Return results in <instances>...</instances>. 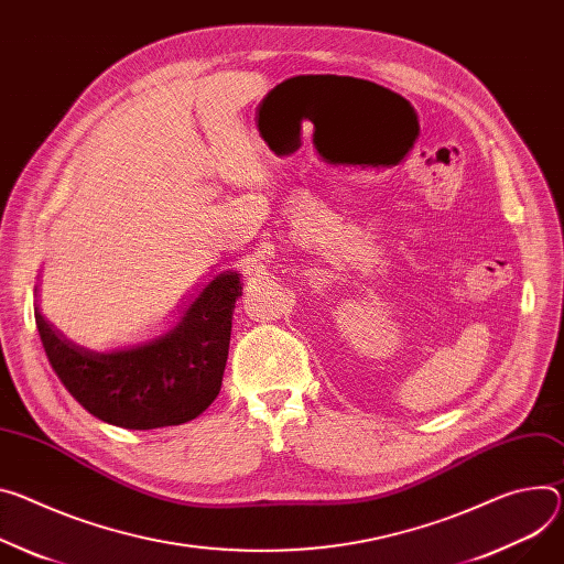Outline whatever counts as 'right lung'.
I'll return each mask as SVG.
<instances>
[{
  "label": "right lung",
  "instance_id": "right-lung-1",
  "mask_svg": "<svg viewBox=\"0 0 564 564\" xmlns=\"http://www.w3.org/2000/svg\"><path fill=\"white\" fill-rule=\"evenodd\" d=\"M37 294V288H35ZM240 274H216L180 305L164 335L115 350H91L65 337L35 303V326L65 389L98 421L158 430L197 419L220 393Z\"/></svg>",
  "mask_w": 564,
  "mask_h": 564
}]
</instances>
